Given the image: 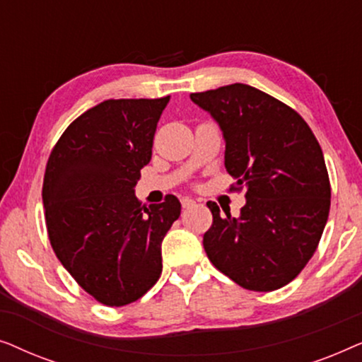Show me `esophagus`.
Masks as SVG:
<instances>
[{
  "mask_svg": "<svg viewBox=\"0 0 362 362\" xmlns=\"http://www.w3.org/2000/svg\"><path fill=\"white\" fill-rule=\"evenodd\" d=\"M181 204H182V207H185V209H189V207H192V206L196 204V201L191 199V197H182Z\"/></svg>",
  "mask_w": 362,
  "mask_h": 362,
  "instance_id": "34e87169",
  "label": "esophagus"
}]
</instances>
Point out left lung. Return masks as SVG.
I'll list each match as a JSON object with an SVG mask.
<instances>
[{
  "label": "left lung",
  "mask_w": 362,
  "mask_h": 362,
  "mask_svg": "<svg viewBox=\"0 0 362 362\" xmlns=\"http://www.w3.org/2000/svg\"><path fill=\"white\" fill-rule=\"evenodd\" d=\"M219 123L224 165L245 189L239 217L209 201L212 226L202 244L212 265L252 291L290 284L320 244L331 186L323 151L293 108L245 83L191 93Z\"/></svg>",
  "instance_id": "8db88e82"
}]
</instances>
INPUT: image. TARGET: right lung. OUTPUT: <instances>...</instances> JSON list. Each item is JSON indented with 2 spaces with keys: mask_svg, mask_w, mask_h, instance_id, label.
<instances>
[{
  "mask_svg": "<svg viewBox=\"0 0 362 362\" xmlns=\"http://www.w3.org/2000/svg\"><path fill=\"white\" fill-rule=\"evenodd\" d=\"M170 97L118 98L66 128L42 185L49 240L74 280L107 306L141 298L160 279L161 242L181 214L176 196L141 206L140 171Z\"/></svg>",
  "mask_w": 362,
  "mask_h": 362,
  "instance_id": "obj_1",
  "label": "right lung"
}]
</instances>
